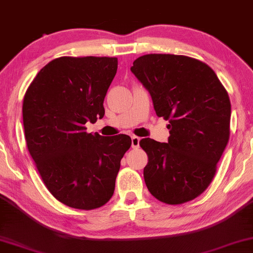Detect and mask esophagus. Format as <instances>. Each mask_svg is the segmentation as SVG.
<instances>
[{
	"instance_id": "esophagus-1",
	"label": "esophagus",
	"mask_w": 253,
	"mask_h": 253,
	"mask_svg": "<svg viewBox=\"0 0 253 253\" xmlns=\"http://www.w3.org/2000/svg\"><path fill=\"white\" fill-rule=\"evenodd\" d=\"M140 137L137 136H132V148L136 149V148L140 147Z\"/></svg>"
}]
</instances>
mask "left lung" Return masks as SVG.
<instances>
[{"instance_id": "1", "label": "left lung", "mask_w": 253, "mask_h": 253, "mask_svg": "<svg viewBox=\"0 0 253 253\" xmlns=\"http://www.w3.org/2000/svg\"><path fill=\"white\" fill-rule=\"evenodd\" d=\"M130 70L149 91L158 117L169 120L168 143L142 139L143 177L156 199L180 205L213 180L230 134L227 90L206 63L185 55L147 54Z\"/></svg>"}]
</instances>
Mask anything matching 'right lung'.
<instances>
[{
	"label": "right lung",
	"mask_w": 253,
	"mask_h": 253,
	"mask_svg": "<svg viewBox=\"0 0 253 253\" xmlns=\"http://www.w3.org/2000/svg\"><path fill=\"white\" fill-rule=\"evenodd\" d=\"M117 58L61 56L40 69L23 100L26 146L55 199L91 211L112 198L120 161L132 140L86 133L105 113L104 98Z\"/></svg>",
	"instance_id": "obj_1"
}]
</instances>
